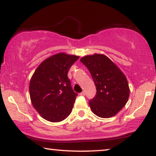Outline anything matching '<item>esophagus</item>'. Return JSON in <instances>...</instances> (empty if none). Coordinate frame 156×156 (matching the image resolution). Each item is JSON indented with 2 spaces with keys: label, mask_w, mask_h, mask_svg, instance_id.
<instances>
[{
  "label": "esophagus",
  "mask_w": 156,
  "mask_h": 156,
  "mask_svg": "<svg viewBox=\"0 0 156 156\" xmlns=\"http://www.w3.org/2000/svg\"><path fill=\"white\" fill-rule=\"evenodd\" d=\"M80 96H84L85 95V91H82V92H81L80 94Z\"/></svg>",
  "instance_id": "1"
}]
</instances>
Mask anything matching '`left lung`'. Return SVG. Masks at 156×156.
Segmentation results:
<instances>
[{"label": "left lung", "instance_id": "left-lung-1", "mask_svg": "<svg viewBox=\"0 0 156 156\" xmlns=\"http://www.w3.org/2000/svg\"><path fill=\"white\" fill-rule=\"evenodd\" d=\"M80 62L88 68L97 88L96 97L89 103L91 110L101 118L116 115L129 97L126 76L114 62L103 54L86 55Z\"/></svg>", "mask_w": 156, "mask_h": 156}]
</instances>
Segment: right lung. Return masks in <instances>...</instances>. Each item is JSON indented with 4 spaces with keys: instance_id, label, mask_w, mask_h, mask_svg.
<instances>
[{
    "instance_id": "add662e5",
    "label": "right lung",
    "mask_w": 156,
    "mask_h": 156,
    "mask_svg": "<svg viewBox=\"0 0 156 156\" xmlns=\"http://www.w3.org/2000/svg\"><path fill=\"white\" fill-rule=\"evenodd\" d=\"M79 56L60 52L42 61L30 81L33 107L45 120L59 122L71 114L77 94L72 90L67 72Z\"/></svg>"
}]
</instances>
